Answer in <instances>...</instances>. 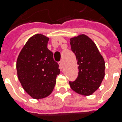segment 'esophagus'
<instances>
[{
    "label": "esophagus",
    "mask_w": 122,
    "mask_h": 122,
    "mask_svg": "<svg viewBox=\"0 0 122 122\" xmlns=\"http://www.w3.org/2000/svg\"><path fill=\"white\" fill-rule=\"evenodd\" d=\"M59 66H60V67L61 68H62L63 67V61L61 60L59 63Z\"/></svg>",
    "instance_id": "1"
}]
</instances>
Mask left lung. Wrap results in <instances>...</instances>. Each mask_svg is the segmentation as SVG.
Wrapping results in <instances>:
<instances>
[{"label":"left lung","instance_id":"8db88e82","mask_svg":"<svg viewBox=\"0 0 122 122\" xmlns=\"http://www.w3.org/2000/svg\"><path fill=\"white\" fill-rule=\"evenodd\" d=\"M70 45L79 70L76 80L69 82L70 87L80 95H91L101 86L105 76L104 59L95 42L84 34L71 38Z\"/></svg>","mask_w":122,"mask_h":122}]
</instances>
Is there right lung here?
Masks as SVG:
<instances>
[{
	"mask_svg": "<svg viewBox=\"0 0 122 122\" xmlns=\"http://www.w3.org/2000/svg\"><path fill=\"white\" fill-rule=\"evenodd\" d=\"M49 38L37 34L24 45L17 60V71L24 90L33 99L45 98L51 94L60 74L53 53L48 50Z\"/></svg>",
	"mask_w": 122,
	"mask_h": 122,
	"instance_id": "add662e5",
	"label": "right lung"
}]
</instances>
